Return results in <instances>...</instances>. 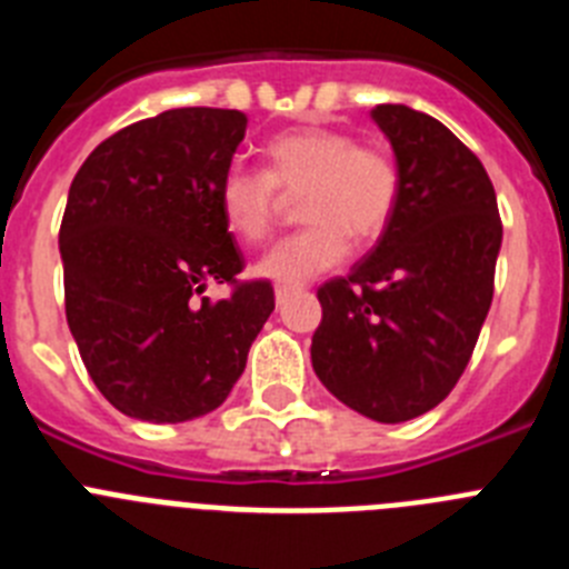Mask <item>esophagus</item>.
I'll list each match as a JSON object with an SVG mask.
<instances>
[{
    "instance_id": "obj_1",
    "label": "esophagus",
    "mask_w": 569,
    "mask_h": 569,
    "mask_svg": "<svg viewBox=\"0 0 569 569\" xmlns=\"http://www.w3.org/2000/svg\"><path fill=\"white\" fill-rule=\"evenodd\" d=\"M296 290H299V288H296V284H276V301H279V305H281V301L288 299V296H293Z\"/></svg>"
}]
</instances>
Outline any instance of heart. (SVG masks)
<instances>
[{"label": "heart", "mask_w": 569, "mask_h": 569, "mask_svg": "<svg viewBox=\"0 0 569 569\" xmlns=\"http://www.w3.org/2000/svg\"><path fill=\"white\" fill-rule=\"evenodd\" d=\"M264 170L230 168L219 182L228 228L248 244L276 233L284 196L299 193L305 228L259 261L268 279L299 284L336 268L356 241H373L393 222L401 173L393 153L350 130L305 124L264 144Z\"/></svg>", "instance_id": "obj_1"}]
</instances>
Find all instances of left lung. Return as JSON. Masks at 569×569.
Here are the masks:
<instances>
[{"label": "left lung", "instance_id": "8db88e82", "mask_svg": "<svg viewBox=\"0 0 569 569\" xmlns=\"http://www.w3.org/2000/svg\"><path fill=\"white\" fill-rule=\"evenodd\" d=\"M399 208L376 248L316 296L310 359L356 413L399 425L433 410L465 373L492 301L501 216L479 156L439 119L379 104Z\"/></svg>", "mask_w": 569, "mask_h": 569}]
</instances>
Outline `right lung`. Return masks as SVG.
Returning <instances> with one entry per match:
<instances>
[{
	"instance_id": "right-lung-1",
	"label": "right lung",
	"mask_w": 569,
	"mask_h": 569,
	"mask_svg": "<svg viewBox=\"0 0 569 569\" xmlns=\"http://www.w3.org/2000/svg\"><path fill=\"white\" fill-rule=\"evenodd\" d=\"M244 128L241 110H164L104 139L70 182L64 313L93 385L130 419L216 410L276 308L268 279H236L244 256L219 208ZM208 280L231 296L210 302Z\"/></svg>"
}]
</instances>
